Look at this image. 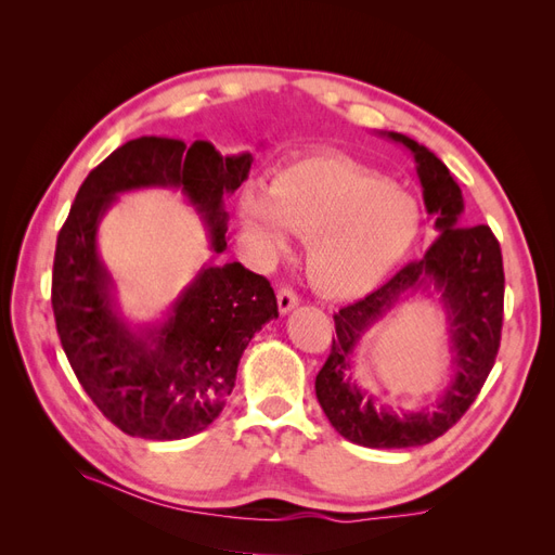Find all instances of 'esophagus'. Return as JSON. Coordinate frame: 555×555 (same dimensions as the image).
Returning <instances> with one entry per match:
<instances>
[{"label":"esophagus","mask_w":555,"mask_h":555,"mask_svg":"<svg viewBox=\"0 0 555 555\" xmlns=\"http://www.w3.org/2000/svg\"><path fill=\"white\" fill-rule=\"evenodd\" d=\"M300 304L298 296L292 289H280L278 292V308L282 314H289Z\"/></svg>","instance_id":"1"}]
</instances>
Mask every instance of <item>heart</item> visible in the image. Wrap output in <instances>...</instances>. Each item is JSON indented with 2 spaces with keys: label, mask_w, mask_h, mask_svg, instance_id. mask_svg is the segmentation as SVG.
Wrapping results in <instances>:
<instances>
[{
  "label": "heart",
  "mask_w": 555,
  "mask_h": 555,
  "mask_svg": "<svg viewBox=\"0 0 555 555\" xmlns=\"http://www.w3.org/2000/svg\"><path fill=\"white\" fill-rule=\"evenodd\" d=\"M238 215L266 257L289 251V233L308 241V271L331 298L377 289L418 236L416 201L382 176L340 157L282 169L268 196L245 192Z\"/></svg>",
  "instance_id": "1"
}]
</instances>
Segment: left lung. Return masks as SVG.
<instances>
[{"label":"left lung","instance_id":"obj_1","mask_svg":"<svg viewBox=\"0 0 555 555\" xmlns=\"http://www.w3.org/2000/svg\"><path fill=\"white\" fill-rule=\"evenodd\" d=\"M377 133L410 150L438 241L424 259L408 263L384 287L333 317L338 338H333L314 391L345 440L371 449H405L440 438L481 391L500 347L505 273L493 231L486 224L465 227L461 220L465 201L442 159L405 133ZM416 293L438 297L446 312L452 375L430 411H393L356 382L353 357L364 335Z\"/></svg>","mask_w":555,"mask_h":555}]
</instances>
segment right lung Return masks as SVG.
Segmentation results:
<instances>
[{
	"mask_svg": "<svg viewBox=\"0 0 555 555\" xmlns=\"http://www.w3.org/2000/svg\"><path fill=\"white\" fill-rule=\"evenodd\" d=\"M249 166V153L222 157L198 139L127 141L80 184L60 231L53 312L62 349L94 405L131 438L182 440L208 428L236 386L245 347L278 319V300L238 261L204 263L162 319L133 324L99 251V227L120 194L171 190L206 227L212 255H224V198Z\"/></svg>",
	"mask_w": 555,
	"mask_h": 555,
	"instance_id": "add662e5",
	"label": "right lung"
}]
</instances>
